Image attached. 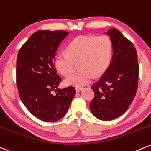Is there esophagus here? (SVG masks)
Listing matches in <instances>:
<instances>
[{
	"label": "esophagus",
	"mask_w": 151,
	"mask_h": 151,
	"mask_svg": "<svg viewBox=\"0 0 151 151\" xmlns=\"http://www.w3.org/2000/svg\"><path fill=\"white\" fill-rule=\"evenodd\" d=\"M82 89H83V87H77V88H76V91L79 92Z\"/></svg>",
	"instance_id": "1"
}]
</instances>
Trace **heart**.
<instances>
[{"instance_id": "obj_1", "label": "heart", "mask_w": 151, "mask_h": 151, "mask_svg": "<svg viewBox=\"0 0 151 151\" xmlns=\"http://www.w3.org/2000/svg\"><path fill=\"white\" fill-rule=\"evenodd\" d=\"M112 55V43L108 36H79L68 45L67 52L55 56V66L62 74L70 75L79 62V72L65 80L68 86H81L90 83L95 74L101 75L110 65Z\"/></svg>"}]
</instances>
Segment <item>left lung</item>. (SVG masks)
Returning a JSON list of instances; mask_svg holds the SVG:
<instances>
[{
  "instance_id": "left-lung-1",
  "label": "left lung",
  "mask_w": 151,
  "mask_h": 151,
  "mask_svg": "<svg viewBox=\"0 0 151 151\" xmlns=\"http://www.w3.org/2000/svg\"><path fill=\"white\" fill-rule=\"evenodd\" d=\"M106 34L110 36L113 55L108 69L91 87L95 95L89 105L92 114L103 121L116 119L127 111L137 93L139 74L133 43L116 29Z\"/></svg>"
}]
</instances>
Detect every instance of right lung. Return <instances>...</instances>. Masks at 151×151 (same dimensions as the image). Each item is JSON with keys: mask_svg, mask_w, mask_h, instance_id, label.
Returning <instances> with one entry per match:
<instances>
[{"mask_svg": "<svg viewBox=\"0 0 151 151\" xmlns=\"http://www.w3.org/2000/svg\"><path fill=\"white\" fill-rule=\"evenodd\" d=\"M68 34L38 31L17 54L16 82L22 102L32 115L46 122L64 117L76 93L74 86L58 89L62 79L54 65L56 50ZM52 90L57 92L55 95Z\"/></svg>", "mask_w": 151, "mask_h": 151, "instance_id": "obj_1", "label": "right lung"}]
</instances>
